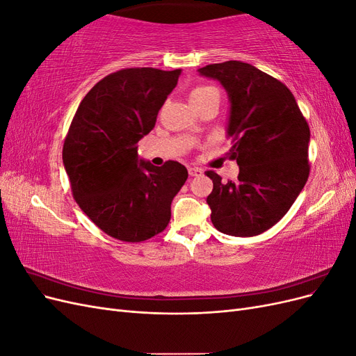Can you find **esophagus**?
Segmentation results:
<instances>
[{
  "instance_id": "34e87169",
  "label": "esophagus",
  "mask_w": 356,
  "mask_h": 356,
  "mask_svg": "<svg viewBox=\"0 0 356 356\" xmlns=\"http://www.w3.org/2000/svg\"><path fill=\"white\" fill-rule=\"evenodd\" d=\"M188 174L190 177H200L203 174V170L200 168H188Z\"/></svg>"
}]
</instances>
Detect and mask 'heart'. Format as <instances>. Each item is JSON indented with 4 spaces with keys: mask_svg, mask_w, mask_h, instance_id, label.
Masks as SVG:
<instances>
[{
    "mask_svg": "<svg viewBox=\"0 0 356 356\" xmlns=\"http://www.w3.org/2000/svg\"><path fill=\"white\" fill-rule=\"evenodd\" d=\"M211 92H217L213 88H209V86H200V88H196L193 89L191 93H190V99H196V98H200V96L207 95V93H211Z\"/></svg>",
    "mask_w": 356,
    "mask_h": 356,
    "instance_id": "heart-1",
    "label": "heart"
}]
</instances>
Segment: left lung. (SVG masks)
<instances>
[{
	"mask_svg": "<svg viewBox=\"0 0 356 356\" xmlns=\"http://www.w3.org/2000/svg\"><path fill=\"white\" fill-rule=\"evenodd\" d=\"M197 71L229 95V156L239 165L234 182L207 172L213 182L211 221L224 234L257 236L284 217L306 184L309 124L286 86L250 63L227 60Z\"/></svg>",
	"mask_w": 356,
	"mask_h": 356,
	"instance_id": "left-lung-1",
	"label": "left lung"
}]
</instances>
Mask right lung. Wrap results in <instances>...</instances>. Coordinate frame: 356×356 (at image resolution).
<instances>
[{
  "label": "right lung",
  "instance_id": "obj_1",
  "mask_svg": "<svg viewBox=\"0 0 356 356\" xmlns=\"http://www.w3.org/2000/svg\"><path fill=\"white\" fill-rule=\"evenodd\" d=\"M181 70L126 68L96 83L63 143V166L81 211L108 236L143 242L166 229L170 203L187 181L184 165L154 166L138 156Z\"/></svg>",
  "mask_w": 356,
  "mask_h": 356
}]
</instances>
